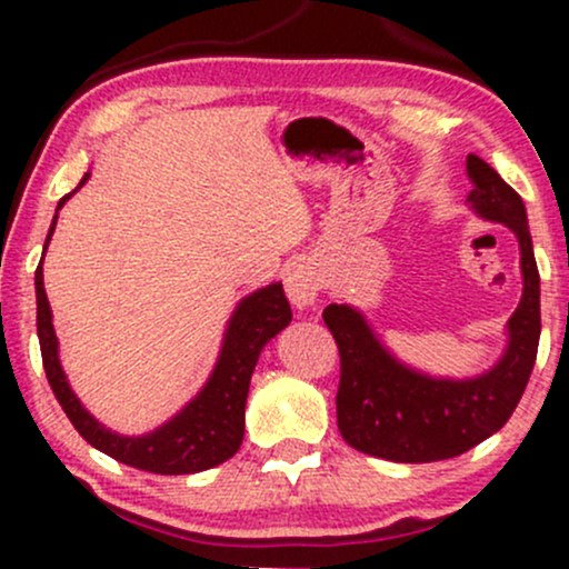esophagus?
<instances>
[{"label": "esophagus", "instance_id": "1", "mask_svg": "<svg viewBox=\"0 0 569 569\" xmlns=\"http://www.w3.org/2000/svg\"><path fill=\"white\" fill-rule=\"evenodd\" d=\"M286 291H289V299L297 307L312 305L318 291H321V278L310 264H297L286 278Z\"/></svg>", "mask_w": 569, "mask_h": 569}]
</instances>
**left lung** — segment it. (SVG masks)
I'll use <instances>...</instances> for the list:
<instances>
[{"label":"left lung","instance_id":"obj_1","mask_svg":"<svg viewBox=\"0 0 569 569\" xmlns=\"http://www.w3.org/2000/svg\"><path fill=\"white\" fill-rule=\"evenodd\" d=\"M466 171L473 181L468 202L519 238L525 293L508 321L511 342L498 367L476 380H430L396 363L361 312L326 307L323 321L339 348L337 426L358 452L393 462L449 460L498 433L530 382L540 339V276L525 202L476 154H468Z\"/></svg>","mask_w":569,"mask_h":569}]
</instances>
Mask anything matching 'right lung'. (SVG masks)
<instances>
[{
    "label": "right lung",
    "instance_id": "add662e5",
    "mask_svg": "<svg viewBox=\"0 0 569 569\" xmlns=\"http://www.w3.org/2000/svg\"><path fill=\"white\" fill-rule=\"evenodd\" d=\"M84 179H88V173H84ZM84 179L80 184H84ZM69 194L61 198L58 208L69 200ZM53 227H50V234H53ZM44 248H48V243H44ZM34 283L37 335L44 375H48L50 388H53L61 409L67 411L71 426L77 428V433L90 447L101 449L103 455L139 468V471L166 476L208 471V468L230 460L238 452L246 430L243 415L248 385H251L259 352L291 321V305L286 299L283 286L272 283L240 302L230 321V329H227L217 369H213L206 388L200 390V396L154 433L136 436L133 439V436H117L112 430L98 426L93 417L82 409V403L77 401V396L71 393L61 363H58V339L53 323H50L53 316H50V302L48 293H44L42 267H37Z\"/></svg>",
    "mask_w": 569,
    "mask_h": 569
}]
</instances>
